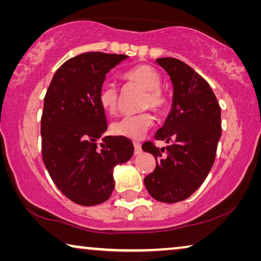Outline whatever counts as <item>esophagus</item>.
Masks as SVG:
<instances>
[{
  "label": "esophagus",
  "mask_w": 261,
  "mask_h": 261,
  "mask_svg": "<svg viewBox=\"0 0 261 261\" xmlns=\"http://www.w3.org/2000/svg\"><path fill=\"white\" fill-rule=\"evenodd\" d=\"M133 145H134V153H135V154H137V155L140 154V153H141V145L137 141L133 142Z\"/></svg>",
  "instance_id": "34e87169"
}]
</instances>
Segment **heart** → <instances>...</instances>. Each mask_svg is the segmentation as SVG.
I'll return each instance as SVG.
<instances>
[{
    "instance_id": "heart-1",
    "label": "heart",
    "mask_w": 261,
    "mask_h": 261,
    "mask_svg": "<svg viewBox=\"0 0 261 261\" xmlns=\"http://www.w3.org/2000/svg\"><path fill=\"white\" fill-rule=\"evenodd\" d=\"M126 80L144 89L146 96L142 107L151 108L155 113H163L167 106V99L160 90L163 84L158 71L149 65H139L124 74ZM98 103L108 114H114L119 106V89L112 81L103 82L98 91ZM153 124V116L148 113L139 115H127L112 123V132L119 137L138 140Z\"/></svg>"
}]
</instances>
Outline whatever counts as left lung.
I'll return each mask as SVG.
<instances>
[{
  "label": "left lung",
  "mask_w": 261,
  "mask_h": 261,
  "mask_svg": "<svg viewBox=\"0 0 261 261\" xmlns=\"http://www.w3.org/2000/svg\"><path fill=\"white\" fill-rule=\"evenodd\" d=\"M155 62L170 76L173 96L171 112L154 135L167 146L142 145L156 160L144 183L156 201L176 203L190 197L212 170L222 132L221 108L208 82L187 64L176 58Z\"/></svg>",
  "instance_id": "obj_1"
}]
</instances>
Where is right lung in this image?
<instances>
[{
  "mask_svg": "<svg viewBox=\"0 0 261 261\" xmlns=\"http://www.w3.org/2000/svg\"><path fill=\"white\" fill-rule=\"evenodd\" d=\"M127 59L124 55L82 53L56 71L46 92L40 129L42 159L56 187L80 205H97L109 199L115 187L114 169L134 153L127 138L103 137L108 122L98 103L106 76Z\"/></svg>",
  "mask_w": 261,
  "mask_h": 261,
  "instance_id": "right-lung-1",
  "label": "right lung"
}]
</instances>
